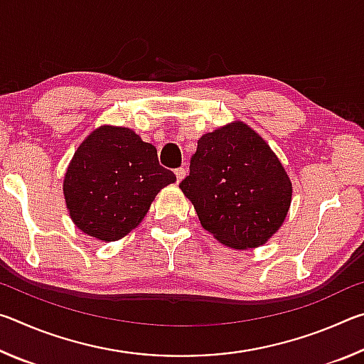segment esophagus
<instances>
[{"instance_id": "34e87169", "label": "esophagus", "mask_w": 364, "mask_h": 364, "mask_svg": "<svg viewBox=\"0 0 364 364\" xmlns=\"http://www.w3.org/2000/svg\"><path fill=\"white\" fill-rule=\"evenodd\" d=\"M175 175H176V180H178V183H180L184 176H186V168H183V167H180V168H176L175 170Z\"/></svg>"}]
</instances>
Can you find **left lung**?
<instances>
[{
    "label": "left lung",
    "mask_w": 364,
    "mask_h": 364,
    "mask_svg": "<svg viewBox=\"0 0 364 364\" xmlns=\"http://www.w3.org/2000/svg\"><path fill=\"white\" fill-rule=\"evenodd\" d=\"M204 230L232 249L263 245L291 207L292 183L262 136L232 122L197 141L180 183Z\"/></svg>",
    "instance_id": "1"
}]
</instances>
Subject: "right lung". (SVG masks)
I'll return each mask as SVG.
<instances>
[{"instance_id":"1","label":"right lung","mask_w":364,"mask_h":364,"mask_svg":"<svg viewBox=\"0 0 364 364\" xmlns=\"http://www.w3.org/2000/svg\"><path fill=\"white\" fill-rule=\"evenodd\" d=\"M175 181L152 144L130 128L102 125L78 146L64 176V197L78 230L110 242L136 228L159 191Z\"/></svg>"}]
</instances>
